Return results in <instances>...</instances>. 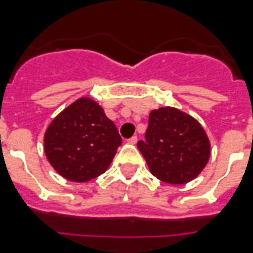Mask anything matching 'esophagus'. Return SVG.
<instances>
[{"instance_id": "34e87169", "label": "esophagus", "mask_w": 253, "mask_h": 253, "mask_svg": "<svg viewBox=\"0 0 253 253\" xmlns=\"http://www.w3.org/2000/svg\"><path fill=\"white\" fill-rule=\"evenodd\" d=\"M127 143H128V144H136V143H138V138H136V136H132V138H130L127 140Z\"/></svg>"}]
</instances>
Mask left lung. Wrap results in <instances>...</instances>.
I'll use <instances>...</instances> for the list:
<instances>
[{"instance_id": "obj_1", "label": "left lung", "mask_w": 253, "mask_h": 253, "mask_svg": "<svg viewBox=\"0 0 253 253\" xmlns=\"http://www.w3.org/2000/svg\"><path fill=\"white\" fill-rule=\"evenodd\" d=\"M138 148L159 180L186 184L200 174L210 159V140L201 123L172 106L151 110L146 139Z\"/></svg>"}]
</instances>
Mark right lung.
<instances>
[{
	"label": "right lung",
	"instance_id": "right-lung-1",
	"mask_svg": "<svg viewBox=\"0 0 253 253\" xmlns=\"http://www.w3.org/2000/svg\"><path fill=\"white\" fill-rule=\"evenodd\" d=\"M43 143L45 158L61 177L86 182L106 172L122 139L102 106L80 97L51 121Z\"/></svg>",
	"mask_w": 253,
	"mask_h": 253
}]
</instances>
